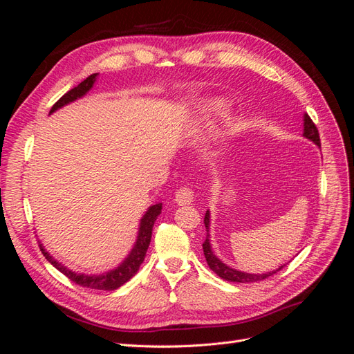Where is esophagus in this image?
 I'll return each instance as SVG.
<instances>
[{"label": "esophagus", "instance_id": "34e87169", "mask_svg": "<svg viewBox=\"0 0 354 354\" xmlns=\"http://www.w3.org/2000/svg\"><path fill=\"white\" fill-rule=\"evenodd\" d=\"M192 201H194V192H192V189L189 186H183V187L177 189L176 202L178 203V205H187V203H190Z\"/></svg>", "mask_w": 354, "mask_h": 354}]
</instances>
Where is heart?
I'll return each instance as SVG.
<instances>
[{
  "label": "heart",
  "instance_id": "b5f03b06",
  "mask_svg": "<svg viewBox=\"0 0 354 354\" xmlns=\"http://www.w3.org/2000/svg\"><path fill=\"white\" fill-rule=\"evenodd\" d=\"M224 109H226V106H224L221 100H208L202 106L201 122L203 125L212 127V124L217 121V118H220L224 113Z\"/></svg>",
  "mask_w": 354,
  "mask_h": 354
}]
</instances>
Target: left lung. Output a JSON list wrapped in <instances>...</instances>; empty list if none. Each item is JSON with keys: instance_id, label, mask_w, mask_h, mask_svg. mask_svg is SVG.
I'll list each match as a JSON object with an SVG mask.
<instances>
[{"instance_id": "8db88e82", "label": "left lung", "mask_w": 354, "mask_h": 354, "mask_svg": "<svg viewBox=\"0 0 354 354\" xmlns=\"http://www.w3.org/2000/svg\"><path fill=\"white\" fill-rule=\"evenodd\" d=\"M304 137L310 138V140L315 142L317 146H320V137H319V131H317V127L315 125V122L312 121V118H310L307 113L304 115ZM203 223H205V227L208 232L209 227V212L207 211L205 214V218H203ZM202 248H203V254H205V259L207 263L209 266V269L217 273V276H220L221 279L224 281H229V282H239V283H248V282H257V281H264L267 277L273 276L274 273H277L279 270L283 269V266L279 267V269L274 270V272H269V273H263V274H251V273H243L239 270H234L232 267L226 266L224 263H221L216 255L212 254L211 250V245H209V239H208V234H207V239L205 242L202 243Z\"/></svg>"}]
</instances>
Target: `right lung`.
Masks as SVG:
<instances>
[{
	"label": "right lung",
	"mask_w": 354,
	"mask_h": 354,
	"mask_svg": "<svg viewBox=\"0 0 354 354\" xmlns=\"http://www.w3.org/2000/svg\"><path fill=\"white\" fill-rule=\"evenodd\" d=\"M95 77H97V73L90 75L87 80H84L81 84L77 85V87H73L66 94H63L62 97L55 104H53L50 113L57 111L59 108H62V106H65V104H68L73 100L82 97V95L93 87ZM160 209H162V203H156V205H152L151 208L147 209V212L145 214V217L142 218L140 230H138L137 242L134 245L131 254L127 257L125 261L120 267H118V269L111 270V272L104 273V274L88 276V274L73 273V272L68 270L66 267L60 266L55 259H53V257L44 248H42L41 243H39V250L42 251V254H44L46 259L56 267L57 270H60L63 274L69 277V279L77 285H80L82 288H90V289H102V291H113V289L120 288L125 282L130 281L131 277L137 273L138 267H140V264L143 263L146 251L149 248V243H151L153 224H155L158 216L160 214Z\"/></svg>",
	"instance_id": "obj_1"
}]
</instances>
